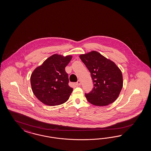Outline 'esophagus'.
<instances>
[{"label": "esophagus", "instance_id": "1", "mask_svg": "<svg viewBox=\"0 0 151 151\" xmlns=\"http://www.w3.org/2000/svg\"><path fill=\"white\" fill-rule=\"evenodd\" d=\"M75 85H76V86H80V85H81V81H80V80H78V81L75 83Z\"/></svg>", "mask_w": 151, "mask_h": 151}]
</instances>
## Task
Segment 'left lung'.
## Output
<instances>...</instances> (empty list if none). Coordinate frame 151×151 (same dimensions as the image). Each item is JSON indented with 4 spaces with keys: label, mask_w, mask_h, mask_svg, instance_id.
<instances>
[{
    "label": "left lung",
    "mask_w": 151,
    "mask_h": 151,
    "mask_svg": "<svg viewBox=\"0 0 151 151\" xmlns=\"http://www.w3.org/2000/svg\"><path fill=\"white\" fill-rule=\"evenodd\" d=\"M80 58L90 72L93 82L92 90L85 93L87 101L98 106L113 103L123 87L121 70L114 62L96 51L81 54Z\"/></svg>",
    "instance_id": "1"
}]
</instances>
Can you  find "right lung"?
Returning <instances> with one entry per match:
<instances>
[{
    "instance_id": "right-lung-1",
    "label": "right lung",
    "mask_w": 151,
    "mask_h": 151,
    "mask_svg": "<svg viewBox=\"0 0 151 151\" xmlns=\"http://www.w3.org/2000/svg\"><path fill=\"white\" fill-rule=\"evenodd\" d=\"M72 57L55 54L32 72L30 77L32 92L44 104L59 105L68 100L73 88L68 85V74L65 69Z\"/></svg>"
}]
</instances>
